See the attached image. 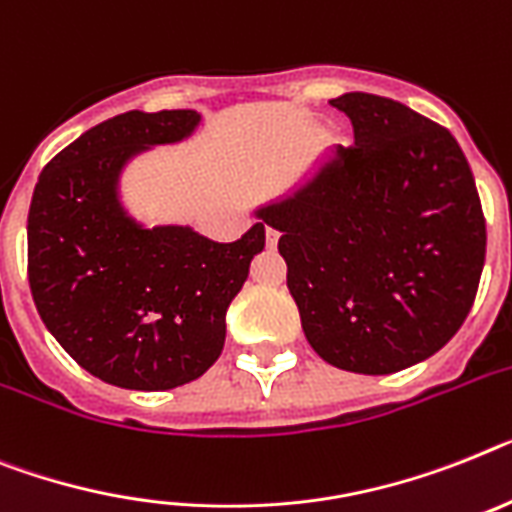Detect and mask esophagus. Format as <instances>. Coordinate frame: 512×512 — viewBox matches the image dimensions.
<instances>
[{
	"mask_svg": "<svg viewBox=\"0 0 512 512\" xmlns=\"http://www.w3.org/2000/svg\"><path fill=\"white\" fill-rule=\"evenodd\" d=\"M278 239H281V231H276L273 226H268V229H265V242H268V247H276Z\"/></svg>",
	"mask_w": 512,
	"mask_h": 512,
	"instance_id": "34e87169",
	"label": "esophagus"
}]
</instances>
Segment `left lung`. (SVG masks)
<instances>
[{
	"mask_svg": "<svg viewBox=\"0 0 512 512\" xmlns=\"http://www.w3.org/2000/svg\"><path fill=\"white\" fill-rule=\"evenodd\" d=\"M354 145L263 221L309 346L338 369L390 375L440 351L476 299L487 223L448 127L385 96L333 98Z\"/></svg>",
	"mask_w": 512,
	"mask_h": 512,
	"instance_id": "obj_1",
	"label": "left lung"
}]
</instances>
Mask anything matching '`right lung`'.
Wrapping results in <instances>:
<instances>
[{
    "mask_svg": "<svg viewBox=\"0 0 512 512\" xmlns=\"http://www.w3.org/2000/svg\"><path fill=\"white\" fill-rule=\"evenodd\" d=\"M197 119L190 109L130 111L96 124L46 163L33 190L28 283L38 315L109 385L169 390L208 372L226 341V309L265 247V223L218 244L182 226L140 229L119 208L122 163L182 140Z\"/></svg>",
    "mask_w": 512,
    "mask_h": 512,
    "instance_id": "right-lung-1",
    "label": "right lung"
}]
</instances>
